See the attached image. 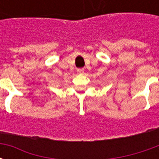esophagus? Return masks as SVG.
Wrapping results in <instances>:
<instances>
[{
    "label": "esophagus",
    "mask_w": 159,
    "mask_h": 159,
    "mask_svg": "<svg viewBox=\"0 0 159 159\" xmlns=\"http://www.w3.org/2000/svg\"><path fill=\"white\" fill-rule=\"evenodd\" d=\"M76 71H77V73H79V74H82L84 71V69L83 68H79V69H76Z\"/></svg>",
    "instance_id": "1"
}]
</instances>
